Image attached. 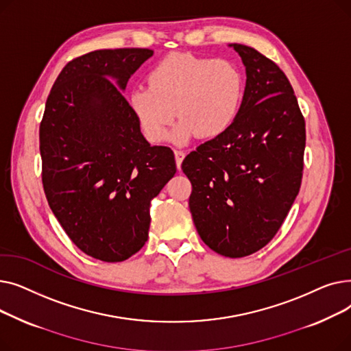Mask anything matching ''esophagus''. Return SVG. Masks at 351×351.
<instances>
[{
  "label": "esophagus",
  "instance_id": "1",
  "mask_svg": "<svg viewBox=\"0 0 351 351\" xmlns=\"http://www.w3.org/2000/svg\"><path fill=\"white\" fill-rule=\"evenodd\" d=\"M185 152L183 151H175V160H176V166H178V169H180V165H182V162H183V158H185Z\"/></svg>",
  "mask_w": 351,
  "mask_h": 351
}]
</instances>
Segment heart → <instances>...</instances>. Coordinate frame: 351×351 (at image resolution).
I'll return each instance as SVG.
<instances>
[{
    "mask_svg": "<svg viewBox=\"0 0 351 351\" xmlns=\"http://www.w3.org/2000/svg\"><path fill=\"white\" fill-rule=\"evenodd\" d=\"M146 84L129 92L128 108L152 143L166 139L175 114L180 121L171 139L176 143L223 135L241 114L245 80L228 60L173 52L151 68Z\"/></svg>",
    "mask_w": 351,
    "mask_h": 351,
    "instance_id": "1",
    "label": "heart"
}]
</instances>
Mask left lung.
<instances>
[{
  "mask_svg": "<svg viewBox=\"0 0 351 351\" xmlns=\"http://www.w3.org/2000/svg\"><path fill=\"white\" fill-rule=\"evenodd\" d=\"M246 69L241 114L228 132L182 162L202 241L226 257L249 256L280 229L303 171L304 118L283 71L243 44H229Z\"/></svg>",
  "mask_w": 351,
  "mask_h": 351,
  "instance_id": "8db88e82",
  "label": "left lung"
}]
</instances>
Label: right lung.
<instances>
[{
    "label": "right lung",
    "instance_id": "right-lung-1",
    "mask_svg": "<svg viewBox=\"0 0 351 351\" xmlns=\"http://www.w3.org/2000/svg\"><path fill=\"white\" fill-rule=\"evenodd\" d=\"M152 55L119 48L72 60L52 85L40 125L48 205L71 241L102 262H123L142 249L151 202L176 173L171 147L149 145L123 98Z\"/></svg>",
    "mask_w": 351,
    "mask_h": 351
}]
</instances>
